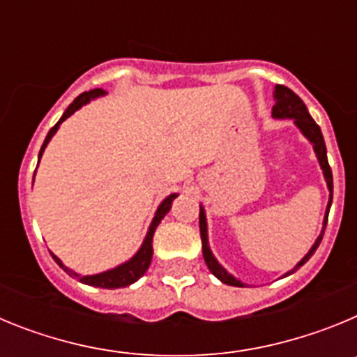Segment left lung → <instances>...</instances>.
I'll list each match as a JSON object with an SVG mask.
<instances>
[{"mask_svg":"<svg viewBox=\"0 0 357 357\" xmlns=\"http://www.w3.org/2000/svg\"><path fill=\"white\" fill-rule=\"evenodd\" d=\"M273 98H275V105L272 109V116L273 118H288L295 121V125L302 130V134L307 137L311 143H313L314 151H317V157L320 160V166L324 169V175H326V181H327V188L331 191V198H329V206H327V214H326V220H324V230H326L327 225V216H329V209H331V204H333V172H331V166H329V160H327V150H326V143H324V135H321L320 127H318L314 119L309 116L307 112V107L304 105L301 98L296 96L289 87H284V85H275V93H273ZM324 230H321V234L318 236V239L314 241L313 248L307 252L304 259L301 263L296 264L293 268L291 272H288L286 275H291L293 272H296L298 268L302 266L304 263H307L309 257L317 252L318 245L321 243V238H324ZM200 236H202V254H204V261H206L207 268L211 270L214 277L222 280L223 284H229V286H238V288H243V282L238 280L236 277L230 275L227 272L225 268L222 264L218 263L214 259V255L211 254V248L207 245V223H206V213L204 209L200 207Z\"/></svg>","mask_w":357,"mask_h":357,"instance_id":"obj_1","label":"left lung"}]
</instances>
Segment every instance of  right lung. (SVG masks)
<instances>
[{
	"mask_svg": "<svg viewBox=\"0 0 357 357\" xmlns=\"http://www.w3.org/2000/svg\"><path fill=\"white\" fill-rule=\"evenodd\" d=\"M102 94H105L103 93V89H93V91H87V93H82L80 96L75 98V102H73L71 105L66 109V112L62 114V118L59 119V123H56L55 127H53L52 130L48 132V135H46V139H44L43 146H40L39 159H40V155H43V151H44V148H46V144L50 143V139H52L53 134H55L56 128H59V125H61L66 118H69V116H71L75 110H78L82 105H85V103L89 102V100L102 96ZM175 198H176V195H169V197L166 198L162 204H160L159 209H157V213H155V218H153V222H151L150 229H148V234H146V238H144L143 247L139 248V252H137V254H135L130 261H127V263L121 264V266L114 268V270H109V272L98 273V275L80 277V275H77V273H73L71 270H68V268L61 263V259H59L56 255L52 254L53 259L56 261V264H59V266L64 268L69 275L73 273L75 277H78V280H80V282H84V284L96 286V288H105V289L125 288V286L132 284V282H135V280L139 279V277H143L144 272L148 270V266H150L151 254H153V232H155V229H157V225L160 223V220H162V218L166 216V213L172 209V202L175 200Z\"/></svg>",
	"mask_w": 357,
	"mask_h": 357,
	"instance_id": "add662e5",
	"label": "right lung"
}]
</instances>
